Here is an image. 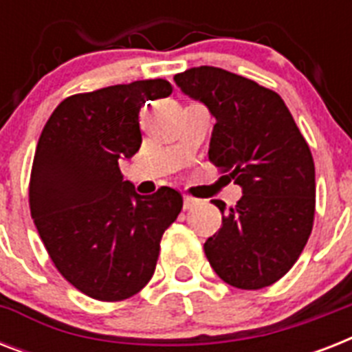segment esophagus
Here are the masks:
<instances>
[{
  "mask_svg": "<svg viewBox=\"0 0 352 352\" xmlns=\"http://www.w3.org/2000/svg\"><path fill=\"white\" fill-rule=\"evenodd\" d=\"M199 204V199H193L190 195H184V201H182V208L184 210H192Z\"/></svg>",
  "mask_w": 352,
  "mask_h": 352,
  "instance_id": "34e87169",
  "label": "esophagus"
}]
</instances>
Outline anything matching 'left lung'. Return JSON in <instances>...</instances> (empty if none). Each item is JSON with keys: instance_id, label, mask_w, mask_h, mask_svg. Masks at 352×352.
I'll use <instances>...</instances> for the list:
<instances>
[{"instance_id": "left-lung-1", "label": "left lung", "mask_w": 352, "mask_h": 352, "mask_svg": "<svg viewBox=\"0 0 352 352\" xmlns=\"http://www.w3.org/2000/svg\"><path fill=\"white\" fill-rule=\"evenodd\" d=\"M184 95L203 102L215 124L208 157L243 190L225 210L219 232L204 243L225 283L257 290L276 283L298 261L314 223V160L289 107L274 91L219 67L173 76Z\"/></svg>"}]
</instances>
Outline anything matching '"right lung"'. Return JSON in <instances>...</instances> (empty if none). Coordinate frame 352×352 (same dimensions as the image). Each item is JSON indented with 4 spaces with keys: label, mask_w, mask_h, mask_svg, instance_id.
<instances>
[{
    "label": "right lung",
    "mask_w": 352,
    "mask_h": 352,
    "mask_svg": "<svg viewBox=\"0 0 352 352\" xmlns=\"http://www.w3.org/2000/svg\"><path fill=\"white\" fill-rule=\"evenodd\" d=\"M171 91L157 78L69 96L40 135L30 215L58 272L89 298L120 301L142 290L162 234L181 214L177 190L138 195L118 166L142 144L140 107Z\"/></svg>",
    "instance_id": "add662e5"
}]
</instances>
